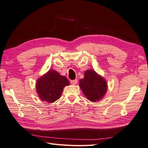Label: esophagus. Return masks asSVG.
Masks as SVG:
<instances>
[{"instance_id":"34e87169","label":"esophagus","mask_w":148,"mask_h":148,"mask_svg":"<svg viewBox=\"0 0 148 148\" xmlns=\"http://www.w3.org/2000/svg\"><path fill=\"white\" fill-rule=\"evenodd\" d=\"M77 79H75V80H70V83L72 84V85H76L77 84Z\"/></svg>"}]
</instances>
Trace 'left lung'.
Returning a JSON list of instances; mask_svg holds the SVG:
<instances>
[{"label":"left lung","mask_w":148,"mask_h":148,"mask_svg":"<svg viewBox=\"0 0 148 148\" xmlns=\"http://www.w3.org/2000/svg\"><path fill=\"white\" fill-rule=\"evenodd\" d=\"M79 85L87 99L93 102L103 98L107 90L106 81L93 70L85 72L84 78L80 79Z\"/></svg>","instance_id":"1"}]
</instances>
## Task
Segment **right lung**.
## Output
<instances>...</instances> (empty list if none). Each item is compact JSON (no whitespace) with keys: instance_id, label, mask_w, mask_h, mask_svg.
I'll list each match as a JSON object with an SVG mask.
<instances>
[{"instance_id":"add662e5","label":"right lung","mask_w":148,"mask_h":148,"mask_svg":"<svg viewBox=\"0 0 148 148\" xmlns=\"http://www.w3.org/2000/svg\"><path fill=\"white\" fill-rule=\"evenodd\" d=\"M69 84V80L64 76L51 70L37 80L36 88L42 100L52 103L60 97L64 87Z\"/></svg>"}]
</instances>
